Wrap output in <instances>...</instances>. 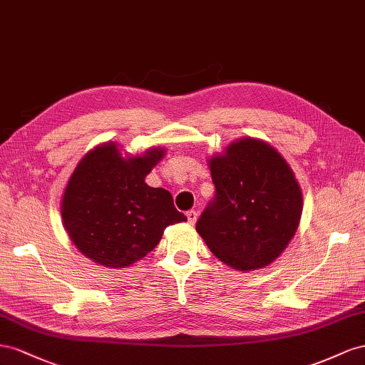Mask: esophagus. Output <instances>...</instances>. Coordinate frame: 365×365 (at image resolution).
<instances>
[{
	"mask_svg": "<svg viewBox=\"0 0 365 365\" xmlns=\"http://www.w3.org/2000/svg\"><path fill=\"white\" fill-rule=\"evenodd\" d=\"M197 217H199V215H197L195 211H188V212H186V218H188V223L190 225H194L197 222Z\"/></svg>",
	"mask_w": 365,
	"mask_h": 365,
	"instance_id": "1",
	"label": "esophagus"
}]
</instances>
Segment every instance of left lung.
<instances>
[{"label":"left lung","instance_id":"1","mask_svg":"<svg viewBox=\"0 0 365 365\" xmlns=\"http://www.w3.org/2000/svg\"><path fill=\"white\" fill-rule=\"evenodd\" d=\"M215 199L195 225L211 252L240 272L264 269L284 252L303 212L290 165L255 138L229 143L207 159Z\"/></svg>","mask_w":365,"mask_h":365}]
</instances>
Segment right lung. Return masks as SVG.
Returning <instances> with one entry per match:
<instances>
[{
	"instance_id": "obj_1",
	"label": "right lung",
	"mask_w": 365,
	"mask_h": 365,
	"mask_svg": "<svg viewBox=\"0 0 365 365\" xmlns=\"http://www.w3.org/2000/svg\"><path fill=\"white\" fill-rule=\"evenodd\" d=\"M165 153L153 147L130 155L118 142H103L79 160L62 194L61 217L82 255L127 267L159 245L166 226L186 222L168 191L145 183Z\"/></svg>"
}]
</instances>
